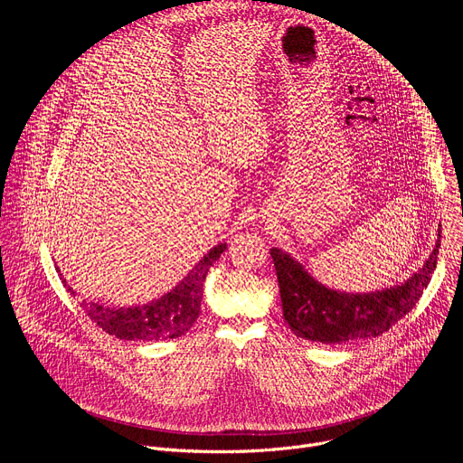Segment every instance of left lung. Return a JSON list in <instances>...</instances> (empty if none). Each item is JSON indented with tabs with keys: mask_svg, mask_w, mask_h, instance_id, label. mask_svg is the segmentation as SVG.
Wrapping results in <instances>:
<instances>
[{
	"mask_svg": "<svg viewBox=\"0 0 463 463\" xmlns=\"http://www.w3.org/2000/svg\"><path fill=\"white\" fill-rule=\"evenodd\" d=\"M438 241L423 268L402 286L373 293H346L317 282L300 261L279 247L271 249L275 261L284 318L297 337L341 345L377 337L403 318L430 282L436 269Z\"/></svg>",
	"mask_w": 463,
	"mask_h": 463,
	"instance_id": "8db88e82",
	"label": "left lung"
}]
</instances>
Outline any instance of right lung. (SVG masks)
I'll return each mask as SVG.
<instances>
[{
    "label": "right lung",
    "instance_id": "obj_1",
    "mask_svg": "<svg viewBox=\"0 0 463 463\" xmlns=\"http://www.w3.org/2000/svg\"><path fill=\"white\" fill-rule=\"evenodd\" d=\"M225 249L227 243L213 247L172 291L157 300L131 307H108L93 300H82L80 307L106 334L122 341H166L181 337L200 317L207 273ZM56 271L61 277L58 268ZM61 282L68 284L65 279ZM68 289L73 293V288L68 286Z\"/></svg>",
    "mask_w": 463,
    "mask_h": 463
}]
</instances>
